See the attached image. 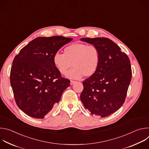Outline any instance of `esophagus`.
<instances>
[{
    "label": "esophagus",
    "instance_id": "34e87169",
    "mask_svg": "<svg viewBox=\"0 0 149 149\" xmlns=\"http://www.w3.org/2000/svg\"><path fill=\"white\" fill-rule=\"evenodd\" d=\"M76 82V81H73V80H71V81H70V84L71 85V86H72V85H73L74 84H75Z\"/></svg>",
    "mask_w": 149,
    "mask_h": 149
}]
</instances>
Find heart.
<instances>
[{"label":"heart","instance_id":"heart-1","mask_svg":"<svg viewBox=\"0 0 149 149\" xmlns=\"http://www.w3.org/2000/svg\"><path fill=\"white\" fill-rule=\"evenodd\" d=\"M101 61V54L98 48L94 45L74 44L67 47L63 54L56 52L53 57V62L58 71L64 75L72 67L67 77L72 79H79L84 75L90 77L98 71Z\"/></svg>","mask_w":149,"mask_h":149}]
</instances>
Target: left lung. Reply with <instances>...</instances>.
I'll use <instances>...</instances> for the list:
<instances>
[{"label": "left lung", "mask_w": 149, "mask_h": 149, "mask_svg": "<svg viewBox=\"0 0 149 149\" xmlns=\"http://www.w3.org/2000/svg\"><path fill=\"white\" fill-rule=\"evenodd\" d=\"M81 40L98 48L101 61L97 72L82 82L84 89L80 99L91 114L109 116L124 102L132 76L130 61L109 38H86Z\"/></svg>", "instance_id": "1"}]
</instances>
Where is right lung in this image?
<instances>
[{"instance_id": "add662e5", "label": "right lung", "mask_w": 149, "mask_h": 149, "mask_svg": "<svg viewBox=\"0 0 149 149\" xmlns=\"http://www.w3.org/2000/svg\"><path fill=\"white\" fill-rule=\"evenodd\" d=\"M72 40L61 36L38 37L15 56L10 81L18 107L28 116L44 118L58 103L70 81L61 77L53 57Z\"/></svg>"}]
</instances>
